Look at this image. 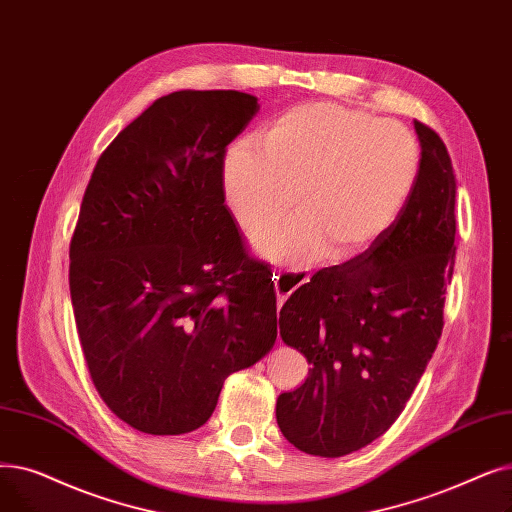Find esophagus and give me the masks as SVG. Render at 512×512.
<instances>
[{
  "mask_svg": "<svg viewBox=\"0 0 512 512\" xmlns=\"http://www.w3.org/2000/svg\"><path fill=\"white\" fill-rule=\"evenodd\" d=\"M310 275L296 271V273H281L275 271L273 279H275V291H277V304L283 306V302L289 298L291 291H296L300 285H304L308 281Z\"/></svg>",
  "mask_w": 512,
  "mask_h": 512,
  "instance_id": "esophagus-1",
  "label": "esophagus"
}]
</instances>
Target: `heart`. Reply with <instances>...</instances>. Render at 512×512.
I'll use <instances>...</instances> for the list:
<instances>
[{
    "label": "heart",
    "mask_w": 512,
    "mask_h": 512,
    "mask_svg": "<svg viewBox=\"0 0 512 512\" xmlns=\"http://www.w3.org/2000/svg\"><path fill=\"white\" fill-rule=\"evenodd\" d=\"M419 166V143L398 120L316 102L275 118L258 135V150L229 148L221 183L248 235L277 223L294 193L298 214L256 239L264 258L302 264L321 254L346 262L394 225Z\"/></svg>",
    "instance_id": "obj_1"
}]
</instances>
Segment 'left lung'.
I'll use <instances>...</instances> for the list:
<instances>
[{"instance_id": "8db88e82", "label": "left lung", "mask_w": 512, "mask_h": 512, "mask_svg": "<svg viewBox=\"0 0 512 512\" xmlns=\"http://www.w3.org/2000/svg\"><path fill=\"white\" fill-rule=\"evenodd\" d=\"M419 177L394 225L360 256L321 269L279 312L306 381L277 398V423L298 450L337 458L400 417L444 327L454 271L456 177L444 141L415 120Z\"/></svg>"}]
</instances>
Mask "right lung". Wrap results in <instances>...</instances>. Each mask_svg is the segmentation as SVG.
Masks as SVG:
<instances>
[{"mask_svg": "<svg viewBox=\"0 0 512 512\" xmlns=\"http://www.w3.org/2000/svg\"><path fill=\"white\" fill-rule=\"evenodd\" d=\"M260 110L241 91L160 97L97 160L70 239L87 369L114 415L150 435L202 427L225 379L275 346L271 269L225 204L227 145Z\"/></svg>", "mask_w": 512, "mask_h": 512, "instance_id": "right-lung-1", "label": "right lung"}]
</instances>
